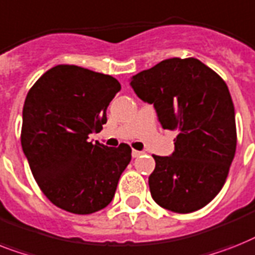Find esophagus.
<instances>
[{
	"instance_id": "obj_1",
	"label": "esophagus",
	"mask_w": 255,
	"mask_h": 255,
	"mask_svg": "<svg viewBox=\"0 0 255 255\" xmlns=\"http://www.w3.org/2000/svg\"><path fill=\"white\" fill-rule=\"evenodd\" d=\"M142 154V152H140V150H132V157H133V158H136V157H138V156H141Z\"/></svg>"
}]
</instances>
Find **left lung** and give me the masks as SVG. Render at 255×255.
<instances>
[{"instance_id":"1","label":"left lung","mask_w":255,"mask_h":255,"mask_svg":"<svg viewBox=\"0 0 255 255\" xmlns=\"http://www.w3.org/2000/svg\"><path fill=\"white\" fill-rule=\"evenodd\" d=\"M129 85L154 106L163 129L178 132L170 156H153L150 195L177 214L200 210L220 192L235 158L237 132L228 86L194 57L163 60L133 76Z\"/></svg>"}]
</instances>
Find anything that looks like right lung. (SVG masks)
Here are the masks:
<instances>
[{"label":"right lung","mask_w":255,"mask_h":255,"mask_svg":"<svg viewBox=\"0 0 255 255\" xmlns=\"http://www.w3.org/2000/svg\"><path fill=\"white\" fill-rule=\"evenodd\" d=\"M121 84L77 65H56L27 93L20 142L35 181L51 202L72 214L107 207L131 148L88 141L106 124V110Z\"/></svg>","instance_id":"right-lung-1"}]
</instances>
